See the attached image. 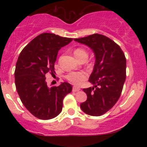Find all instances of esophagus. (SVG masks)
<instances>
[{"mask_svg":"<svg viewBox=\"0 0 147 147\" xmlns=\"http://www.w3.org/2000/svg\"><path fill=\"white\" fill-rule=\"evenodd\" d=\"M79 90H80V88H79V87L73 86V88H72V91H73V92H78Z\"/></svg>","mask_w":147,"mask_h":147,"instance_id":"1","label":"esophagus"}]
</instances>
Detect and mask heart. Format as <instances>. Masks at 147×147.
I'll return each mask as SVG.
<instances>
[{"mask_svg":"<svg viewBox=\"0 0 147 147\" xmlns=\"http://www.w3.org/2000/svg\"><path fill=\"white\" fill-rule=\"evenodd\" d=\"M75 57L81 59L82 57H88V54L85 50L82 48H77L74 51ZM87 74L85 72H73L67 75V79L75 85H79L86 79Z\"/></svg>","mask_w":147,"mask_h":147,"instance_id":"heart-1","label":"heart"}]
</instances>
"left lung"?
<instances>
[{
    "label": "left lung",
    "instance_id": "obj_1",
    "mask_svg": "<svg viewBox=\"0 0 147 147\" xmlns=\"http://www.w3.org/2000/svg\"><path fill=\"white\" fill-rule=\"evenodd\" d=\"M74 41L89 47L95 58L89 77V82L94 86L83 89L87 99L80 107L89 115L100 116L116 104L122 93L126 79L125 55L117 43L99 34L74 38Z\"/></svg>",
    "mask_w": 147,
    "mask_h": 147
}]
</instances>
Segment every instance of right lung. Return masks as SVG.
Returning a JSON list of instances; mask_svg holds the SVG:
<instances>
[{"instance_id": "obj_1", "label": "right lung", "mask_w": 147, "mask_h": 147, "mask_svg": "<svg viewBox=\"0 0 147 147\" xmlns=\"http://www.w3.org/2000/svg\"><path fill=\"white\" fill-rule=\"evenodd\" d=\"M72 38L43 33L23 48L16 64L15 85L22 103L34 116L50 119L61 112L63 99L72 91L67 82L49 87L45 75H54L57 54Z\"/></svg>"}]
</instances>
